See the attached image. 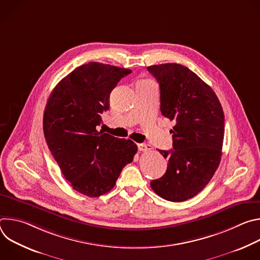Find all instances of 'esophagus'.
Wrapping results in <instances>:
<instances>
[{"mask_svg": "<svg viewBox=\"0 0 260 260\" xmlns=\"http://www.w3.org/2000/svg\"><path fill=\"white\" fill-rule=\"evenodd\" d=\"M138 148L140 151H149L152 149V147L148 144H138Z\"/></svg>", "mask_w": 260, "mask_h": 260, "instance_id": "34e87169", "label": "esophagus"}]
</instances>
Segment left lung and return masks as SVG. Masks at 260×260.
Returning a JSON list of instances; mask_svg holds the SVG:
<instances>
[{
    "mask_svg": "<svg viewBox=\"0 0 260 260\" xmlns=\"http://www.w3.org/2000/svg\"><path fill=\"white\" fill-rule=\"evenodd\" d=\"M159 83L160 111L175 121L173 149L159 150L168 159L166 174L151 188L170 202H183L201 192L221 160L224 113L214 90L196 73L179 63L147 68Z\"/></svg>",
    "mask_w": 260,
    "mask_h": 260,
    "instance_id": "8db88e82",
    "label": "left lung"
}]
</instances>
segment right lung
<instances>
[{
	"instance_id": "right-lung-1",
	"label": "right lung",
	"mask_w": 260,
	"mask_h": 260,
	"mask_svg": "<svg viewBox=\"0 0 260 260\" xmlns=\"http://www.w3.org/2000/svg\"><path fill=\"white\" fill-rule=\"evenodd\" d=\"M131 73L96 61L82 64L57 83L45 107L49 150L73 189L89 198L112 189L138 151L132 140L98 131L111 91Z\"/></svg>"
}]
</instances>
